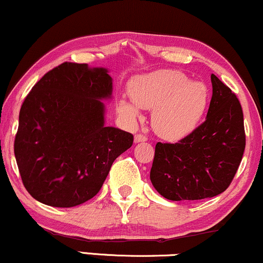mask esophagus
<instances>
[{
    "label": "esophagus",
    "instance_id": "34e87169",
    "mask_svg": "<svg viewBox=\"0 0 263 263\" xmlns=\"http://www.w3.org/2000/svg\"><path fill=\"white\" fill-rule=\"evenodd\" d=\"M147 141V137H145L144 135H136L135 136V142L136 143H139V142H145Z\"/></svg>",
    "mask_w": 263,
    "mask_h": 263
}]
</instances>
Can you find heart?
I'll return each instance as SVG.
<instances>
[{
    "instance_id": "1",
    "label": "heart",
    "mask_w": 263,
    "mask_h": 263,
    "mask_svg": "<svg viewBox=\"0 0 263 263\" xmlns=\"http://www.w3.org/2000/svg\"><path fill=\"white\" fill-rule=\"evenodd\" d=\"M132 102L120 99L118 110L128 121L141 116L139 108L153 109L154 131L167 139L188 136L200 122L209 103L208 87L188 81L178 70H159L136 78L129 85Z\"/></svg>"
}]
</instances>
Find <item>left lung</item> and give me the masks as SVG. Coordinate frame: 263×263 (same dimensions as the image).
Listing matches in <instances>:
<instances>
[{
  "mask_svg": "<svg viewBox=\"0 0 263 263\" xmlns=\"http://www.w3.org/2000/svg\"><path fill=\"white\" fill-rule=\"evenodd\" d=\"M206 120L177 143L155 145L151 181L168 200H200L223 193L245 149L244 116L237 96L211 75Z\"/></svg>",
  "mask_w": 263,
  "mask_h": 263,
  "instance_id": "obj_1",
  "label": "left lung"
}]
</instances>
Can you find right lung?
<instances>
[{
  "label": "right lung",
  "instance_id": "obj_1",
  "mask_svg": "<svg viewBox=\"0 0 263 263\" xmlns=\"http://www.w3.org/2000/svg\"><path fill=\"white\" fill-rule=\"evenodd\" d=\"M112 79L105 68L65 62L37 81L19 112L14 155L32 198L72 208L101 191L134 136L104 125Z\"/></svg>",
  "mask_w": 263,
  "mask_h": 263
}]
</instances>
